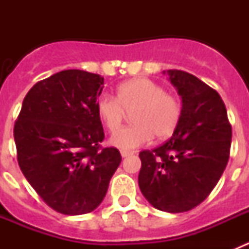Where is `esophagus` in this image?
Segmentation results:
<instances>
[{"mask_svg":"<svg viewBox=\"0 0 249 249\" xmlns=\"http://www.w3.org/2000/svg\"><path fill=\"white\" fill-rule=\"evenodd\" d=\"M131 155H132V152H129V151H121V156H122L123 158L128 157V156H131Z\"/></svg>","mask_w":249,"mask_h":249,"instance_id":"esophagus-1","label":"esophagus"}]
</instances>
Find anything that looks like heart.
Wrapping results in <instances>:
<instances>
[{
	"label": "heart",
	"instance_id": "1",
	"mask_svg": "<svg viewBox=\"0 0 249 249\" xmlns=\"http://www.w3.org/2000/svg\"><path fill=\"white\" fill-rule=\"evenodd\" d=\"M96 109L108 131L113 132L125 118V112L134 111L135 125L118 130L109 138L112 146L133 149L157 140L169 137L181 120L182 107L177 98L167 93L155 81L138 77L121 83L117 98L103 93L98 97Z\"/></svg>",
	"mask_w": 249,
	"mask_h": 249
}]
</instances>
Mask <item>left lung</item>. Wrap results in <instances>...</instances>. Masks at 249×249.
<instances>
[{"instance_id": "obj_1", "label": "left lung", "mask_w": 249, "mask_h": 249, "mask_svg": "<svg viewBox=\"0 0 249 249\" xmlns=\"http://www.w3.org/2000/svg\"><path fill=\"white\" fill-rule=\"evenodd\" d=\"M163 73L181 96V120L166 143L140 153L138 186L155 208L181 213L203 202L219 181L232 127L218 92L184 71Z\"/></svg>"}]
</instances>
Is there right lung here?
I'll return each mask as SVG.
<instances>
[{"label":"right lung","instance_id":"right-lung-1","mask_svg":"<svg viewBox=\"0 0 249 249\" xmlns=\"http://www.w3.org/2000/svg\"><path fill=\"white\" fill-rule=\"evenodd\" d=\"M103 77L65 70L26 94L13 136L19 168L51 208L67 215L94 211L122 157L105 138L96 103Z\"/></svg>","mask_w":249,"mask_h":249}]
</instances>
